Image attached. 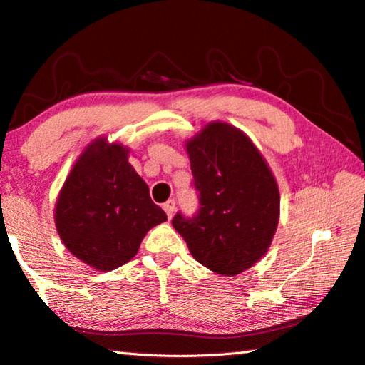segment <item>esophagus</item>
<instances>
[{
	"label": "esophagus",
	"instance_id": "34e87169",
	"mask_svg": "<svg viewBox=\"0 0 365 365\" xmlns=\"http://www.w3.org/2000/svg\"><path fill=\"white\" fill-rule=\"evenodd\" d=\"M164 211L165 214H168V217L172 219V215H174V211H175V201L174 200H169L168 202H164Z\"/></svg>",
	"mask_w": 365,
	"mask_h": 365
}]
</instances>
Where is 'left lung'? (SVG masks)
<instances>
[{
    "label": "left lung",
    "mask_w": 365,
    "mask_h": 365,
    "mask_svg": "<svg viewBox=\"0 0 365 365\" xmlns=\"http://www.w3.org/2000/svg\"><path fill=\"white\" fill-rule=\"evenodd\" d=\"M200 211L172 225L197 262L233 277L252 267L274 238L280 217L279 185L255 143L225 122H211L187 141Z\"/></svg>",
    "instance_id": "8db88e82"
}]
</instances>
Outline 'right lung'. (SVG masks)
Here are the masks:
<instances>
[{
    "label": "right lung",
    "mask_w": 365,
    "mask_h": 365,
    "mask_svg": "<svg viewBox=\"0 0 365 365\" xmlns=\"http://www.w3.org/2000/svg\"><path fill=\"white\" fill-rule=\"evenodd\" d=\"M168 215L132 164L128 148L96 138L85 148L61 188L56 230L86 265L114 270L137 255L141 240Z\"/></svg>",
    "instance_id": "obj_1"
}]
</instances>
